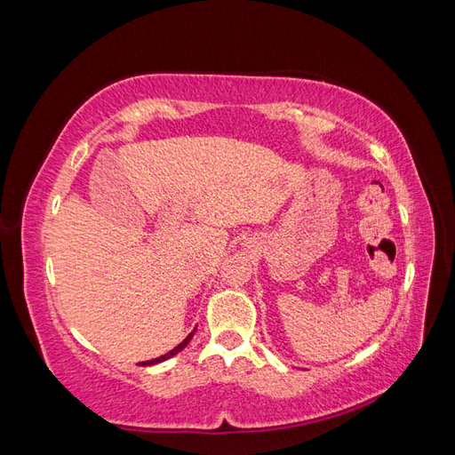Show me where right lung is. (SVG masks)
Returning <instances> with one entry per match:
<instances>
[{
    "mask_svg": "<svg viewBox=\"0 0 455 455\" xmlns=\"http://www.w3.org/2000/svg\"><path fill=\"white\" fill-rule=\"evenodd\" d=\"M197 330V328H196ZM196 330H194V332H191L182 343H178V346L172 349V351H169V353H164V355H161V356H157V359H154V361H148V363H144L146 366H151V364H157V363H163V361H167V359H171V356H174V355H178V353H180L186 346H188V343L191 341V338H194V334H196Z\"/></svg>",
    "mask_w": 455,
    "mask_h": 455,
    "instance_id": "1",
    "label": "right lung"
}]
</instances>
